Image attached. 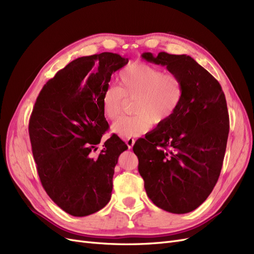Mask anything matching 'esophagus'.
Listing matches in <instances>:
<instances>
[{"instance_id": "34e87169", "label": "esophagus", "mask_w": 254, "mask_h": 254, "mask_svg": "<svg viewBox=\"0 0 254 254\" xmlns=\"http://www.w3.org/2000/svg\"><path fill=\"white\" fill-rule=\"evenodd\" d=\"M126 142H127V144L128 146V149H132L134 143H135V139L134 138H127V140H126Z\"/></svg>"}]
</instances>
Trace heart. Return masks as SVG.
<instances>
[{
	"label": "heart",
	"mask_w": 254,
	"mask_h": 254,
	"mask_svg": "<svg viewBox=\"0 0 254 254\" xmlns=\"http://www.w3.org/2000/svg\"><path fill=\"white\" fill-rule=\"evenodd\" d=\"M119 86L109 85L101 95L102 113L106 119L119 117L126 99L135 98L134 116L122 117L112 126V132L122 138L138 137L152 124H163L174 115L183 100L184 85L174 72L145 63H132L119 72Z\"/></svg>",
	"instance_id": "obj_1"
}]
</instances>
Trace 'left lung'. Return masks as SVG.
<instances>
[{
	"instance_id": "left-lung-1",
	"label": "left lung",
	"mask_w": 254,
	"mask_h": 254,
	"mask_svg": "<svg viewBox=\"0 0 254 254\" xmlns=\"http://www.w3.org/2000/svg\"><path fill=\"white\" fill-rule=\"evenodd\" d=\"M141 57L176 73L184 96L173 116L135 142L139 174L154 204L171 213H188L208 198L223 167L229 134L225 94L190 56L161 52Z\"/></svg>"
}]
</instances>
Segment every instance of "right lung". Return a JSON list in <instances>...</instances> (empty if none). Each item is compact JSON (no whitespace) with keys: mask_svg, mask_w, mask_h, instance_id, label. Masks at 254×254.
<instances>
[{"mask_svg":"<svg viewBox=\"0 0 254 254\" xmlns=\"http://www.w3.org/2000/svg\"><path fill=\"white\" fill-rule=\"evenodd\" d=\"M128 59L102 53L68 63L41 89L29 119L37 171L53 201L72 216L101 210L111 199L114 169L127 145L114 134L92 157L109 128L101 95Z\"/></svg>","mask_w":254,"mask_h":254,"instance_id":"right-lung-1","label":"right lung"}]
</instances>
